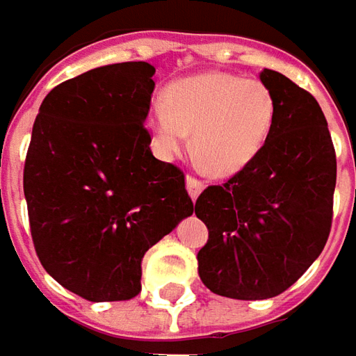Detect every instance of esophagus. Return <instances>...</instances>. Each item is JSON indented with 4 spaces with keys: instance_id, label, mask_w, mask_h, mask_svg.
I'll list each match as a JSON object with an SVG mask.
<instances>
[{
    "instance_id": "esophagus-1",
    "label": "esophagus",
    "mask_w": 356,
    "mask_h": 356,
    "mask_svg": "<svg viewBox=\"0 0 356 356\" xmlns=\"http://www.w3.org/2000/svg\"><path fill=\"white\" fill-rule=\"evenodd\" d=\"M186 188H188V194L192 196V200H196L200 194H202V190H204V182L198 180L196 176L188 174V176H186Z\"/></svg>"
}]
</instances>
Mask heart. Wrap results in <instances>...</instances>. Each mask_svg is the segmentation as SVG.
Listing matches in <instances>:
<instances>
[{"label":"heart","instance_id":"heart-1","mask_svg":"<svg viewBox=\"0 0 356 356\" xmlns=\"http://www.w3.org/2000/svg\"><path fill=\"white\" fill-rule=\"evenodd\" d=\"M164 108L146 115L156 152L174 158L192 134V152L200 168L227 178L252 164L271 136L277 99L261 79L234 73H200L170 83L162 92Z\"/></svg>","mask_w":356,"mask_h":356}]
</instances>
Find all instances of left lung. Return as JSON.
<instances>
[{
    "label": "left lung",
    "mask_w": 356,
    "mask_h": 356,
    "mask_svg": "<svg viewBox=\"0 0 356 356\" xmlns=\"http://www.w3.org/2000/svg\"><path fill=\"white\" fill-rule=\"evenodd\" d=\"M259 79L277 99L269 140L252 164L196 200L210 234L198 252L200 280L241 301L283 293L319 257L337 182L335 146L315 97L271 69Z\"/></svg>",
    "instance_id": "8db88e82"
}]
</instances>
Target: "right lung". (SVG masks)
Wrapping results in <instances>:
<instances>
[{
    "instance_id": "right-lung-1",
    "label": "right lung",
    "mask_w": 356,
    "mask_h": 356,
    "mask_svg": "<svg viewBox=\"0 0 356 356\" xmlns=\"http://www.w3.org/2000/svg\"><path fill=\"white\" fill-rule=\"evenodd\" d=\"M154 67L117 63L45 97L23 168L35 252L87 301L140 293L143 257L194 212L184 172L152 156L144 127Z\"/></svg>"
}]
</instances>
